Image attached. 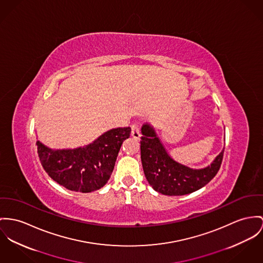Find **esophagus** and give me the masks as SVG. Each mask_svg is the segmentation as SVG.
Returning a JSON list of instances; mask_svg holds the SVG:
<instances>
[{
	"label": "esophagus",
	"instance_id": "34e87169",
	"mask_svg": "<svg viewBox=\"0 0 263 263\" xmlns=\"http://www.w3.org/2000/svg\"><path fill=\"white\" fill-rule=\"evenodd\" d=\"M131 129H132V131H131L132 137L135 139H139L141 137V134H140V130H139L138 126L136 124H134V125H132Z\"/></svg>",
	"mask_w": 263,
	"mask_h": 263
}]
</instances>
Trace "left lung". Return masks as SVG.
I'll use <instances>...</instances> for the list:
<instances>
[{"mask_svg": "<svg viewBox=\"0 0 263 263\" xmlns=\"http://www.w3.org/2000/svg\"><path fill=\"white\" fill-rule=\"evenodd\" d=\"M141 133L144 174L152 188L161 194L179 196L192 193L205 186L220 168L224 148L210 165L194 169L174 160L169 155L151 124L144 123Z\"/></svg>", "mask_w": 263, "mask_h": 263, "instance_id": "1", "label": "left lung"}]
</instances>
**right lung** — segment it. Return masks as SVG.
Listing matches in <instances>:
<instances>
[{
    "label": "right lung",
    "instance_id": "right-lung-1",
    "mask_svg": "<svg viewBox=\"0 0 263 263\" xmlns=\"http://www.w3.org/2000/svg\"><path fill=\"white\" fill-rule=\"evenodd\" d=\"M130 133V127L111 129L75 149H52L38 140L41 164L54 181L71 191L98 190L109 180L122 143Z\"/></svg>",
    "mask_w": 263,
    "mask_h": 263
}]
</instances>
